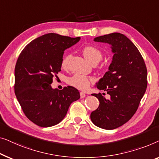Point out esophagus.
<instances>
[{"label":"esophagus","mask_w":159,"mask_h":159,"mask_svg":"<svg viewBox=\"0 0 159 159\" xmlns=\"http://www.w3.org/2000/svg\"><path fill=\"white\" fill-rule=\"evenodd\" d=\"M80 98L83 99V98H84L85 97H86V94H85L84 92H80Z\"/></svg>","instance_id":"obj_1"}]
</instances>
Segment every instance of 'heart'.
Instances as JSON below:
<instances>
[{"mask_svg":"<svg viewBox=\"0 0 159 159\" xmlns=\"http://www.w3.org/2000/svg\"><path fill=\"white\" fill-rule=\"evenodd\" d=\"M82 52L84 57L91 63L93 62H99L102 57V50L93 45H86L82 48ZM70 55H66L62 57L61 66L62 68H67L68 66ZM94 82V79L92 77L87 76L82 74H75L69 78L68 84L74 88L81 91H86L90 87L91 84Z\"/></svg>","mask_w":159,"mask_h":159,"instance_id":"1","label":"heart"}]
</instances>
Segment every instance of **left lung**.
Returning a JSON list of instances; mask_svg holds the SVG:
<instances>
[{"label":"left lung","instance_id":"left-lung-1","mask_svg":"<svg viewBox=\"0 0 159 159\" xmlns=\"http://www.w3.org/2000/svg\"><path fill=\"white\" fill-rule=\"evenodd\" d=\"M93 40L111 44L115 54L109 71L97 84L110 99L104 93H93L100 104L91 120L101 128L113 129L126 123L137 111L147 88V68L139 50L124 34L111 33Z\"/></svg>","mask_w":159,"mask_h":159}]
</instances>
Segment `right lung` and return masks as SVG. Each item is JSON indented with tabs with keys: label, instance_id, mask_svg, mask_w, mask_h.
Listing matches in <instances>:
<instances>
[{
	"label": "right lung",
	"instance_id": "1",
	"mask_svg": "<svg viewBox=\"0 0 159 159\" xmlns=\"http://www.w3.org/2000/svg\"><path fill=\"white\" fill-rule=\"evenodd\" d=\"M80 38L49 33L30 42L20 53L15 66V94L24 115L39 127L59 123L71 103L79 99L73 86L53 89L52 79L61 70L64 50Z\"/></svg>",
	"mask_w": 159,
	"mask_h": 159
}]
</instances>
